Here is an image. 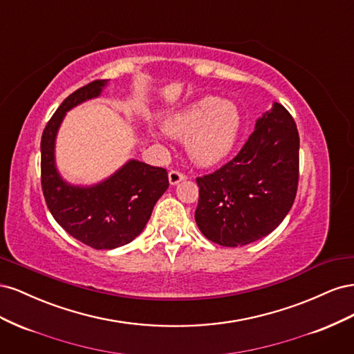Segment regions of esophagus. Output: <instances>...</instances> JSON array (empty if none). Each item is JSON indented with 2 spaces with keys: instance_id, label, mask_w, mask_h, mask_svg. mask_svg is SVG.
I'll return each instance as SVG.
<instances>
[{
  "instance_id": "esophagus-1",
  "label": "esophagus",
  "mask_w": 354,
  "mask_h": 354,
  "mask_svg": "<svg viewBox=\"0 0 354 354\" xmlns=\"http://www.w3.org/2000/svg\"><path fill=\"white\" fill-rule=\"evenodd\" d=\"M186 178V174L181 173V171H177V169H171L168 173V180L171 185H177L180 183V181H183Z\"/></svg>"
}]
</instances>
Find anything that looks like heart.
Segmentation results:
<instances>
[{
	"label": "heart",
	"instance_id": "obj_1",
	"mask_svg": "<svg viewBox=\"0 0 354 354\" xmlns=\"http://www.w3.org/2000/svg\"><path fill=\"white\" fill-rule=\"evenodd\" d=\"M241 130L236 106L214 95L192 102L165 121V133L186 140L189 158L198 165L217 164L233 149Z\"/></svg>",
	"mask_w": 354,
	"mask_h": 354
}]
</instances>
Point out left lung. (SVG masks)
<instances>
[{"instance_id":"8db88e82","label":"left lung","mask_w":354,"mask_h":354,"mask_svg":"<svg viewBox=\"0 0 354 354\" xmlns=\"http://www.w3.org/2000/svg\"><path fill=\"white\" fill-rule=\"evenodd\" d=\"M298 151L294 118L274 103L236 156L196 177L195 220L203 236L223 246H241L279 226L297 195Z\"/></svg>"}]
</instances>
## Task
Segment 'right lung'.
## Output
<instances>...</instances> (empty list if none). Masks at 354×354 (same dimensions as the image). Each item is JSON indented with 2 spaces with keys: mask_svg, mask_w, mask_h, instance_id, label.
<instances>
[{
  "mask_svg": "<svg viewBox=\"0 0 354 354\" xmlns=\"http://www.w3.org/2000/svg\"><path fill=\"white\" fill-rule=\"evenodd\" d=\"M108 80H95L73 91L50 118L41 137V187L51 216L71 236L94 250L130 243L145 229L156 201L168 189L165 168L130 160L93 187L63 181L55 167V138L65 113L97 97Z\"/></svg>",
  "mask_w": 354,
  "mask_h": 354,
  "instance_id": "add662e5",
  "label": "right lung"
}]
</instances>
